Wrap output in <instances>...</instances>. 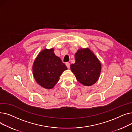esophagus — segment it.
Returning a JSON list of instances; mask_svg holds the SVG:
<instances>
[{"instance_id":"34e87169","label":"esophagus","mask_w":132,"mask_h":132,"mask_svg":"<svg viewBox=\"0 0 132 132\" xmlns=\"http://www.w3.org/2000/svg\"><path fill=\"white\" fill-rule=\"evenodd\" d=\"M66 66H67V67L68 68H70V64L68 62H67L66 63Z\"/></svg>"}]
</instances>
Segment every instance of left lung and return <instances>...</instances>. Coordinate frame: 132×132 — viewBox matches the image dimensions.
Listing matches in <instances>:
<instances>
[{"label": "left lung", "mask_w": 132, "mask_h": 132, "mask_svg": "<svg viewBox=\"0 0 132 132\" xmlns=\"http://www.w3.org/2000/svg\"><path fill=\"white\" fill-rule=\"evenodd\" d=\"M75 62L71 70L77 80L85 86H91L98 80L101 64L94 54L88 48L79 50L75 54Z\"/></svg>", "instance_id": "1"}]
</instances>
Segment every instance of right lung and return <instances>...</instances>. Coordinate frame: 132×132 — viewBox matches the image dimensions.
I'll return each mask as SVG.
<instances>
[{"label":"right lung","instance_id":"add662e5","mask_svg":"<svg viewBox=\"0 0 132 132\" xmlns=\"http://www.w3.org/2000/svg\"><path fill=\"white\" fill-rule=\"evenodd\" d=\"M54 50L42 51L34 61L32 70L35 79L42 87L52 88L59 80V77L67 67L60 58L55 55Z\"/></svg>","mask_w":132,"mask_h":132}]
</instances>
